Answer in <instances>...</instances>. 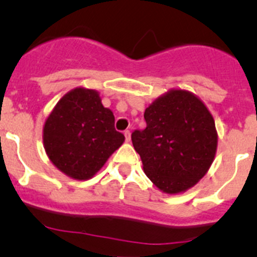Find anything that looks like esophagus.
Wrapping results in <instances>:
<instances>
[{"label":"esophagus","mask_w":257,"mask_h":257,"mask_svg":"<svg viewBox=\"0 0 257 257\" xmlns=\"http://www.w3.org/2000/svg\"><path fill=\"white\" fill-rule=\"evenodd\" d=\"M124 137H125V141L126 142L131 141V132H129V131H124Z\"/></svg>","instance_id":"esophagus-1"}]
</instances>
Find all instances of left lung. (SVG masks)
I'll list each match as a JSON object with an SVG mask.
<instances>
[{"instance_id": "obj_1", "label": "left lung", "mask_w": 257, "mask_h": 257, "mask_svg": "<svg viewBox=\"0 0 257 257\" xmlns=\"http://www.w3.org/2000/svg\"><path fill=\"white\" fill-rule=\"evenodd\" d=\"M147 126L132 133L144 173L174 195L195 186L212 164L217 148L215 120L205 104L186 90H171L144 111Z\"/></svg>"}]
</instances>
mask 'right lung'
I'll use <instances>...</instances> for the list:
<instances>
[{
	"label": "right lung",
	"mask_w": 257,
	"mask_h": 257,
	"mask_svg": "<svg viewBox=\"0 0 257 257\" xmlns=\"http://www.w3.org/2000/svg\"><path fill=\"white\" fill-rule=\"evenodd\" d=\"M114 121L98 91L71 90L45 123L44 146L50 161L71 178H91L124 142Z\"/></svg>",
	"instance_id": "obj_1"
}]
</instances>
